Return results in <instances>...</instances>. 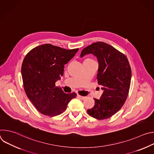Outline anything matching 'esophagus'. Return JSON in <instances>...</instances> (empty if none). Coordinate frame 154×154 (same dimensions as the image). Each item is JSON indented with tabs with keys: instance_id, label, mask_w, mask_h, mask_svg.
Listing matches in <instances>:
<instances>
[{
	"instance_id": "1",
	"label": "esophagus",
	"mask_w": 154,
	"mask_h": 154,
	"mask_svg": "<svg viewBox=\"0 0 154 154\" xmlns=\"http://www.w3.org/2000/svg\"><path fill=\"white\" fill-rule=\"evenodd\" d=\"M77 97H79V98H80V99H82V100H83V99H85V98H86V97L85 96H80V95H77Z\"/></svg>"
}]
</instances>
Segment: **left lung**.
I'll return each instance as SVG.
<instances>
[{"label":"left lung","mask_w":154,"mask_h":154,"mask_svg":"<svg viewBox=\"0 0 154 154\" xmlns=\"http://www.w3.org/2000/svg\"><path fill=\"white\" fill-rule=\"evenodd\" d=\"M88 54L97 59V83L103 93L99 99H94V106L87 113L97 119H108L119 110L127 97L131 77L130 64L125 55L103 42L86 47L80 57Z\"/></svg>","instance_id":"1"}]
</instances>
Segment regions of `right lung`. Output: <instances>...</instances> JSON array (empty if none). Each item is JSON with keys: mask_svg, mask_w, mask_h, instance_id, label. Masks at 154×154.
<instances>
[{"mask_svg": "<svg viewBox=\"0 0 154 154\" xmlns=\"http://www.w3.org/2000/svg\"><path fill=\"white\" fill-rule=\"evenodd\" d=\"M78 51L45 44L35 48L25 57L21 68L24 90L41 113L49 116L60 115L76 97L75 93H64L55 86V82L63 75L64 64Z\"/></svg>", "mask_w": 154, "mask_h": 154, "instance_id": "obj_1", "label": "right lung"}]
</instances>
